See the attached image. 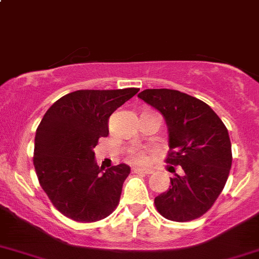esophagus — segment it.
Wrapping results in <instances>:
<instances>
[{
	"label": "esophagus",
	"instance_id": "esophagus-1",
	"mask_svg": "<svg viewBox=\"0 0 259 259\" xmlns=\"http://www.w3.org/2000/svg\"><path fill=\"white\" fill-rule=\"evenodd\" d=\"M133 173H134V174H151V173H153V170H150V169L134 168V169H133Z\"/></svg>",
	"mask_w": 259,
	"mask_h": 259
}]
</instances>
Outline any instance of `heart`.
I'll return each instance as SVG.
<instances>
[{
    "label": "heart",
    "instance_id": "1",
    "mask_svg": "<svg viewBox=\"0 0 259 259\" xmlns=\"http://www.w3.org/2000/svg\"><path fill=\"white\" fill-rule=\"evenodd\" d=\"M129 159L132 163L137 164V165H145L149 161L148 151L143 150V149H135V150L130 151Z\"/></svg>",
    "mask_w": 259,
    "mask_h": 259
}]
</instances>
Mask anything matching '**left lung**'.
Masks as SVG:
<instances>
[{
	"instance_id": "left-lung-1",
	"label": "left lung",
	"mask_w": 259,
	"mask_h": 259,
	"mask_svg": "<svg viewBox=\"0 0 259 259\" xmlns=\"http://www.w3.org/2000/svg\"><path fill=\"white\" fill-rule=\"evenodd\" d=\"M142 100L158 109L169 129L165 163L180 166L170 188L154 199L169 221L190 222L207 213L219 197L232 166L228 130L209 105L170 89H146ZM174 166H170L169 170Z\"/></svg>"
}]
</instances>
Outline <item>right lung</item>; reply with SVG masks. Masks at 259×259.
<instances>
[{
    "label": "right lung",
    "mask_w": 259,
    "mask_h": 259,
    "mask_svg": "<svg viewBox=\"0 0 259 259\" xmlns=\"http://www.w3.org/2000/svg\"><path fill=\"white\" fill-rule=\"evenodd\" d=\"M139 89L77 90L60 98L36 130L33 166L52 205L67 218L93 223L116 209L126 164L103 168L94 148L109 135L108 120Z\"/></svg>",
    "instance_id": "obj_1"
}]
</instances>
